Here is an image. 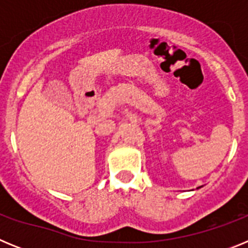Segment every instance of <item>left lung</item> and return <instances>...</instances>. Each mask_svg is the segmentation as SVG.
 Instances as JSON below:
<instances>
[{"instance_id":"8db88e82","label":"left lung","mask_w":248,"mask_h":248,"mask_svg":"<svg viewBox=\"0 0 248 248\" xmlns=\"http://www.w3.org/2000/svg\"><path fill=\"white\" fill-rule=\"evenodd\" d=\"M200 187H201V186H200ZM198 189H199V187H198Z\"/></svg>"}]
</instances>
